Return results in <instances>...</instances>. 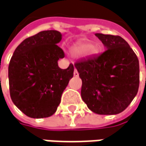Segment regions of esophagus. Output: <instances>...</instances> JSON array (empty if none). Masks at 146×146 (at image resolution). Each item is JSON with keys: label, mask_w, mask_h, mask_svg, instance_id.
Masks as SVG:
<instances>
[{"label": "esophagus", "mask_w": 146, "mask_h": 146, "mask_svg": "<svg viewBox=\"0 0 146 146\" xmlns=\"http://www.w3.org/2000/svg\"><path fill=\"white\" fill-rule=\"evenodd\" d=\"M79 76V73H78L77 70L75 69V70H74V76Z\"/></svg>", "instance_id": "esophagus-1"}]
</instances>
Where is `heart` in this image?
Instances as JSON below:
<instances>
[{
	"label": "heart",
	"instance_id": "heart-1",
	"mask_svg": "<svg viewBox=\"0 0 146 146\" xmlns=\"http://www.w3.org/2000/svg\"><path fill=\"white\" fill-rule=\"evenodd\" d=\"M71 52L77 56L85 54L89 56H95L99 53V47L96 44H93L91 42H80L72 47Z\"/></svg>",
	"mask_w": 146,
	"mask_h": 146
}]
</instances>
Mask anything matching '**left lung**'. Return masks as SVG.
<instances>
[{
  "label": "left lung",
  "mask_w": 146,
  "mask_h": 146,
  "mask_svg": "<svg viewBox=\"0 0 146 146\" xmlns=\"http://www.w3.org/2000/svg\"><path fill=\"white\" fill-rule=\"evenodd\" d=\"M106 51L75 64L82 80L81 97L92 112L115 115L135 98L140 82L138 58L120 36L95 33Z\"/></svg>",
  "instance_id": "obj_1"
}]
</instances>
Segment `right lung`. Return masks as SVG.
<instances>
[{"label":"right lung","mask_w":146,"mask_h":146,"mask_svg":"<svg viewBox=\"0 0 146 146\" xmlns=\"http://www.w3.org/2000/svg\"><path fill=\"white\" fill-rule=\"evenodd\" d=\"M62 34L46 30L23 41L15 50L8 69L12 102L26 116L43 118L53 115L64 90L73 77L74 66L61 69L65 56L56 44Z\"/></svg>","instance_id":"obj_1"}]
</instances>
